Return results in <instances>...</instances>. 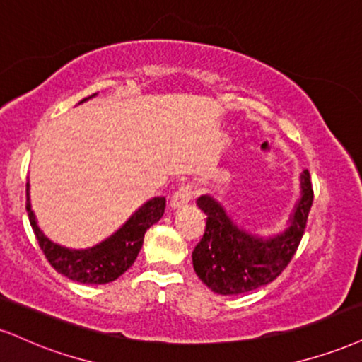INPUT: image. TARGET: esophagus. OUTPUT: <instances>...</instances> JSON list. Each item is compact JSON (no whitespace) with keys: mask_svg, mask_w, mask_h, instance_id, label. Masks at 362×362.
<instances>
[{"mask_svg":"<svg viewBox=\"0 0 362 362\" xmlns=\"http://www.w3.org/2000/svg\"><path fill=\"white\" fill-rule=\"evenodd\" d=\"M194 197V190L190 185H182L180 189L177 190L175 194L172 195V202H170V206L173 209H178L182 206H185V204H189L190 200Z\"/></svg>","mask_w":362,"mask_h":362,"instance_id":"esophagus-1","label":"esophagus"}]
</instances>
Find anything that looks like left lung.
<instances>
[{"mask_svg":"<svg viewBox=\"0 0 362 362\" xmlns=\"http://www.w3.org/2000/svg\"><path fill=\"white\" fill-rule=\"evenodd\" d=\"M302 197L290 216L288 228L276 236L259 238L238 228L223 204L200 195L197 206L207 216L206 233L192 252L197 276L219 295H241L268 285L288 267L302 241L313 202L308 170L300 175Z\"/></svg>","mask_w":362,"mask_h":362,"instance_id":"1","label":"left lung"}]
</instances>
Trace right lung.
Returning <instances> with one entry per match:
<instances>
[{"label": "right lung", "mask_w": 362, "mask_h": 362, "mask_svg": "<svg viewBox=\"0 0 362 362\" xmlns=\"http://www.w3.org/2000/svg\"><path fill=\"white\" fill-rule=\"evenodd\" d=\"M95 94L82 99L81 103L94 98ZM27 212L30 224L40 245L43 255L60 275L87 285H103L119 278L136 259L143 246V238L148 228L162 219L165 212V197H153L143 204L126 223L93 247L69 250L52 243L38 228L30 204V184L27 182Z\"/></svg>", "instance_id": "1"}]
</instances>
